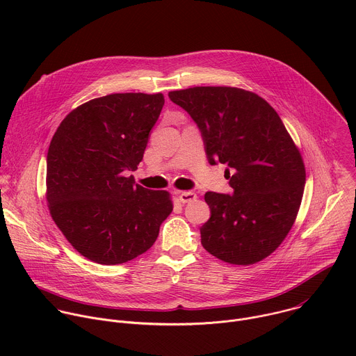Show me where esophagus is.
<instances>
[{"mask_svg": "<svg viewBox=\"0 0 356 356\" xmlns=\"http://www.w3.org/2000/svg\"><path fill=\"white\" fill-rule=\"evenodd\" d=\"M197 198V194L195 193H193V191H181V193H179V200L183 202H191V201H194Z\"/></svg>", "mask_w": 356, "mask_h": 356, "instance_id": "34e87169", "label": "esophagus"}]
</instances>
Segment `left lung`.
Returning <instances> with one entry per match:
<instances>
[{
    "mask_svg": "<svg viewBox=\"0 0 356 356\" xmlns=\"http://www.w3.org/2000/svg\"><path fill=\"white\" fill-rule=\"evenodd\" d=\"M197 124L210 165L228 166L232 195L207 191L210 220L201 245L232 265L268 258L291 229L306 184L300 152L279 114L258 94L236 87L169 92Z\"/></svg>",
    "mask_w": 356,
    "mask_h": 356,
    "instance_id": "obj_1",
    "label": "left lung"
}]
</instances>
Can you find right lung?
I'll return each mask as SVG.
<instances>
[{
    "instance_id": "right-lung-1",
    "label": "right lung",
    "mask_w": 356,
    "mask_h": 356,
    "mask_svg": "<svg viewBox=\"0 0 356 356\" xmlns=\"http://www.w3.org/2000/svg\"><path fill=\"white\" fill-rule=\"evenodd\" d=\"M162 92H117L87 101L56 129L46 159V200L55 224L84 258L120 265L155 243L173 210L168 191L135 184Z\"/></svg>"
}]
</instances>
